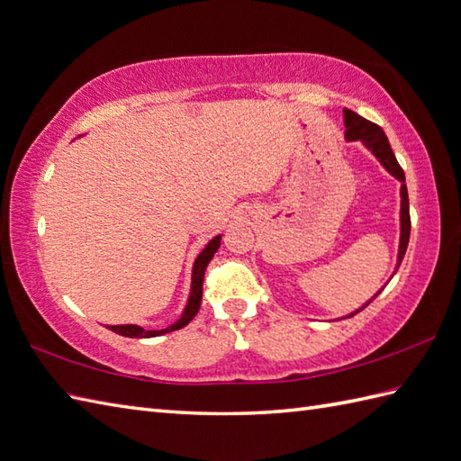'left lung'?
<instances>
[{
  "mask_svg": "<svg viewBox=\"0 0 461 461\" xmlns=\"http://www.w3.org/2000/svg\"><path fill=\"white\" fill-rule=\"evenodd\" d=\"M344 123H346V141H361L373 155L379 158V163L401 182V241H399V257H397V269H399V265H401L402 257L406 253V248H409V238H411L409 192H406V185H404V170L397 163V157H394V153H393V149L389 145V139H387V135H384V131L381 130L379 125L363 120L361 115H357L356 112H351V110H344ZM397 269H394V273H397ZM383 288H381V291H383ZM381 291L377 294H381ZM377 294L369 298L366 304L359 306L357 310H353L351 314H348L344 318H351V316H356L357 312H361V310L366 308L371 301H375Z\"/></svg>",
  "mask_w": 461,
  "mask_h": 461,
  "instance_id": "left-lung-1",
  "label": "left lung"
}]
</instances>
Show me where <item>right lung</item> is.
Returning <instances> with one entry per match:
<instances>
[{
	"label": "right lung",
	"mask_w": 461,
	"mask_h": 461,
	"mask_svg": "<svg viewBox=\"0 0 461 461\" xmlns=\"http://www.w3.org/2000/svg\"><path fill=\"white\" fill-rule=\"evenodd\" d=\"M220 240H221V235H216V238L210 240L206 248L202 249L200 255L196 257L194 267H192V283H190L188 303H186L185 310H182V314H180V318L176 320L175 324H170L165 330H145V328L137 326V324H122V326H108V328L112 331H115V334L125 336V338H155V336H163V334H168V331H175V330L185 328L190 322V320L198 314V310H200L202 283H204V271H206L208 263L212 261L213 253H216L218 248H220Z\"/></svg>",
	"instance_id": "1"
}]
</instances>
